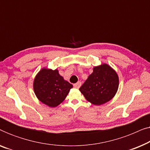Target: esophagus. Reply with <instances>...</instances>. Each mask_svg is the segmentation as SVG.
I'll use <instances>...</instances> for the list:
<instances>
[{"label":"esophagus","instance_id":"esophagus-1","mask_svg":"<svg viewBox=\"0 0 150 150\" xmlns=\"http://www.w3.org/2000/svg\"><path fill=\"white\" fill-rule=\"evenodd\" d=\"M81 86V82H78V83L74 84V87L75 88H76V89H79L80 87Z\"/></svg>","mask_w":150,"mask_h":150}]
</instances>
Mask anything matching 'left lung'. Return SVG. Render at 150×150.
I'll return each instance as SVG.
<instances>
[{
	"instance_id": "left-lung-1",
	"label": "left lung",
	"mask_w": 150,
	"mask_h": 150,
	"mask_svg": "<svg viewBox=\"0 0 150 150\" xmlns=\"http://www.w3.org/2000/svg\"><path fill=\"white\" fill-rule=\"evenodd\" d=\"M118 87L117 74L110 65L103 63L93 67V72L79 90L87 101L99 106L110 101Z\"/></svg>"
}]
</instances>
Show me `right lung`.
I'll list each match as a JSON object with an SVG mask.
<instances>
[{
  "instance_id": "add662e5",
  "label": "right lung",
  "mask_w": 150,
  "mask_h": 150,
  "mask_svg": "<svg viewBox=\"0 0 150 150\" xmlns=\"http://www.w3.org/2000/svg\"><path fill=\"white\" fill-rule=\"evenodd\" d=\"M72 87L71 84L59 74L58 69L42 68L33 81V89L37 98L50 107L59 105Z\"/></svg>"
}]
</instances>
